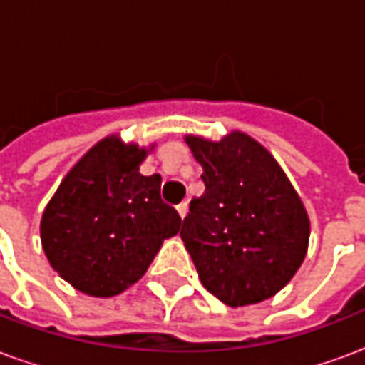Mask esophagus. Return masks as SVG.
I'll return each instance as SVG.
<instances>
[{
	"instance_id": "34e87169",
	"label": "esophagus",
	"mask_w": 365,
	"mask_h": 365,
	"mask_svg": "<svg viewBox=\"0 0 365 365\" xmlns=\"http://www.w3.org/2000/svg\"><path fill=\"white\" fill-rule=\"evenodd\" d=\"M175 209H178V213H180V217H185V215H187V201H183V203H180V205L175 207Z\"/></svg>"
}]
</instances>
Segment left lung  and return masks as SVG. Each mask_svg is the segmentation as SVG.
Wrapping results in <instances>:
<instances>
[{"label":"left lung","instance_id":"8db88e82","mask_svg":"<svg viewBox=\"0 0 365 365\" xmlns=\"http://www.w3.org/2000/svg\"><path fill=\"white\" fill-rule=\"evenodd\" d=\"M185 143L205 183L180 230L199 279L229 307L274 297L305 260L311 225L303 201L252 136L232 130L219 143L193 135Z\"/></svg>","mask_w":365,"mask_h":365}]
</instances>
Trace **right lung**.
<instances>
[{"label": "right lung", "mask_w": 365, "mask_h": 365, "mask_svg": "<svg viewBox=\"0 0 365 365\" xmlns=\"http://www.w3.org/2000/svg\"><path fill=\"white\" fill-rule=\"evenodd\" d=\"M148 150L107 136L62 180L41 221L51 266L91 297H113L148 269L182 219L160 197L162 178L138 168Z\"/></svg>", "instance_id": "1"}]
</instances>
